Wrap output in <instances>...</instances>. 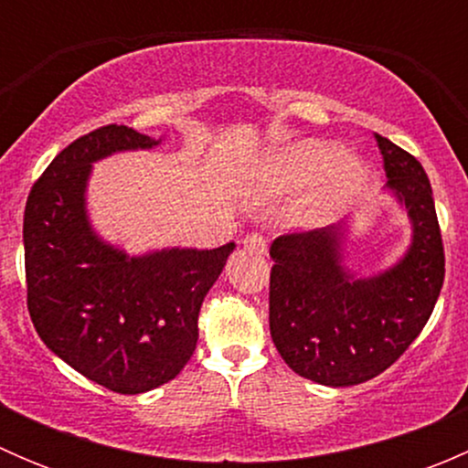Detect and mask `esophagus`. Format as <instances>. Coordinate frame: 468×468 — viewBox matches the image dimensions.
<instances>
[{"label":"esophagus","instance_id":"esophagus-1","mask_svg":"<svg viewBox=\"0 0 468 468\" xmlns=\"http://www.w3.org/2000/svg\"><path fill=\"white\" fill-rule=\"evenodd\" d=\"M244 249H249V251L253 253H264L267 251V239H264V235L261 233H249L247 238L242 239Z\"/></svg>","mask_w":468,"mask_h":468}]
</instances>
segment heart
Instances as JSON below:
<instances>
[{
	"label": "heart",
	"mask_w": 468,
	"mask_h": 468,
	"mask_svg": "<svg viewBox=\"0 0 468 468\" xmlns=\"http://www.w3.org/2000/svg\"><path fill=\"white\" fill-rule=\"evenodd\" d=\"M342 163V154L337 149H325V146H305V149L290 151V154L281 155L276 163L271 165V174L276 183L282 186H305L319 174L330 172ZM365 178V169L351 165L346 167L342 178L344 190H356Z\"/></svg>",
	"instance_id": "heart-1"
}]
</instances>
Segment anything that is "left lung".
I'll list each match as a JSON object with an SVG mask.
<instances>
[{"instance_id":"obj_1","label":"left lung","mask_w":468,"mask_h":468,"mask_svg":"<svg viewBox=\"0 0 468 468\" xmlns=\"http://www.w3.org/2000/svg\"><path fill=\"white\" fill-rule=\"evenodd\" d=\"M387 187L408 207L412 247L389 271L356 278L342 267L339 226L273 239L269 330L292 371L351 387L389 369L419 337L443 285V242L421 163L376 133Z\"/></svg>"}]
</instances>
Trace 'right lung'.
Masks as SVG:
<instances>
[{"label": "right lung", "instance_id": "add662e5", "mask_svg": "<svg viewBox=\"0 0 468 468\" xmlns=\"http://www.w3.org/2000/svg\"><path fill=\"white\" fill-rule=\"evenodd\" d=\"M155 144L124 124L99 126L51 160L25 207L31 322L60 360L115 394H143L181 374L199 339L204 296L235 247L126 258L90 230V165Z\"/></svg>", "mask_w": 468, "mask_h": 468}]
</instances>
